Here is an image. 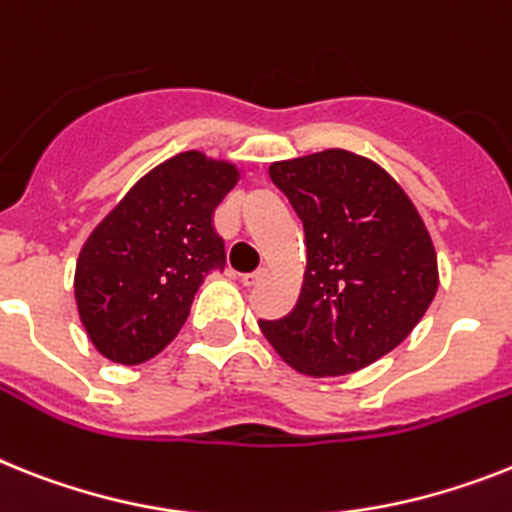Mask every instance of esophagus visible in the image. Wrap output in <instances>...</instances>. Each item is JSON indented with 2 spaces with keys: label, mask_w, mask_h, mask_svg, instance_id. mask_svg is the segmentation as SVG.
I'll list each match as a JSON object with an SVG mask.
<instances>
[{
  "label": "esophagus",
  "mask_w": 512,
  "mask_h": 512,
  "mask_svg": "<svg viewBox=\"0 0 512 512\" xmlns=\"http://www.w3.org/2000/svg\"><path fill=\"white\" fill-rule=\"evenodd\" d=\"M266 277H269V266H259L256 272L243 274L240 280H243V285H246V287H251V285H259V282H264Z\"/></svg>",
  "instance_id": "esophagus-1"
}]
</instances>
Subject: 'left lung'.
<instances>
[{"mask_svg":"<svg viewBox=\"0 0 512 512\" xmlns=\"http://www.w3.org/2000/svg\"><path fill=\"white\" fill-rule=\"evenodd\" d=\"M306 230V272L285 319L259 322L306 377H345L398 348L439 287L437 251L400 183L369 156L316 151L269 167Z\"/></svg>","mask_w":512,"mask_h":512,"instance_id":"obj_1","label":"left lung"}]
</instances>
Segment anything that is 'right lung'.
<instances>
[{
  "mask_svg": "<svg viewBox=\"0 0 512 512\" xmlns=\"http://www.w3.org/2000/svg\"><path fill=\"white\" fill-rule=\"evenodd\" d=\"M238 177L227 159L175 154L88 235L75 261V306L107 361L138 366L175 340L201 282L225 266L211 214Z\"/></svg>",
  "mask_w": 512,
  "mask_h": 512,
  "instance_id": "right-lung-1",
  "label": "right lung"
}]
</instances>
